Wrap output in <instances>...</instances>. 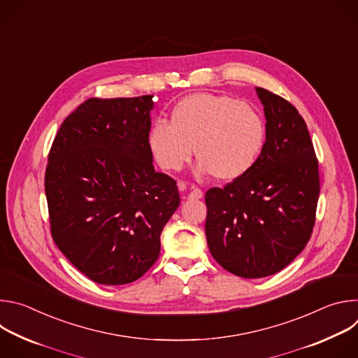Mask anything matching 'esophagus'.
I'll list each match as a JSON object with an SVG mask.
<instances>
[{
	"label": "esophagus",
	"mask_w": 358,
	"mask_h": 358,
	"mask_svg": "<svg viewBox=\"0 0 358 358\" xmlns=\"http://www.w3.org/2000/svg\"><path fill=\"white\" fill-rule=\"evenodd\" d=\"M188 199H201L202 198V191L198 189V188H194L188 195H187Z\"/></svg>",
	"instance_id": "obj_1"
}]
</instances>
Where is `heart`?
I'll return each instance as SVG.
<instances>
[{
  "label": "heart",
  "mask_w": 358,
  "mask_h": 358,
  "mask_svg": "<svg viewBox=\"0 0 358 358\" xmlns=\"http://www.w3.org/2000/svg\"><path fill=\"white\" fill-rule=\"evenodd\" d=\"M266 140L259 110L225 94L194 93L173 108L171 123L156 120L147 144L156 163L166 171H180L194 156L199 176L235 181L259 160Z\"/></svg>",
  "instance_id": "b5f03b06"
}]
</instances>
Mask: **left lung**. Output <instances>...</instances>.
<instances>
[{"instance_id": "left-lung-1", "label": "left lung", "mask_w": 358, "mask_h": 358, "mask_svg": "<svg viewBox=\"0 0 358 358\" xmlns=\"http://www.w3.org/2000/svg\"><path fill=\"white\" fill-rule=\"evenodd\" d=\"M266 140L253 169L206 192V234L228 272L258 279L287 266L308 245L320 192L317 159L303 117L283 97L255 87Z\"/></svg>"}]
</instances>
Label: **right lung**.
I'll list each match as a JSON object with an SVG mask.
<instances>
[{
	"mask_svg": "<svg viewBox=\"0 0 358 358\" xmlns=\"http://www.w3.org/2000/svg\"><path fill=\"white\" fill-rule=\"evenodd\" d=\"M152 96L87 99L62 123L45 192L59 250L90 280L119 286L159 258L180 206L177 182L157 173L147 144Z\"/></svg>",
	"mask_w": 358,
	"mask_h": 358,
	"instance_id": "right-lung-1",
	"label": "right lung"
}]
</instances>
